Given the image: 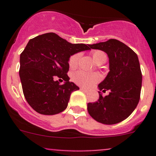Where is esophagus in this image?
Here are the masks:
<instances>
[{
    "label": "esophagus",
    "instance_id": "34e87169",
    "mask_svg": "<svg viewBox=\"0 0 156 156\" xmlns=\"http://www.w3.org/2000/svg\"><path fill=\"white\" fill-rule=\"evenodd\" d=\"M80 90H82L83 92H84V93H87V92H88L87 90L84 89V88H83V87H81V88H80Z\"/></svg>",
    "mask_w": 156,
    "mask_h": 156
}]
</instances>
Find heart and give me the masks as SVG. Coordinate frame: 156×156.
I'll use <instances>...</instances> for the list:
<instances>
[{
  "mask_svg": "<svg viewBox=\"0 0 156 156\" xmlns=\"http://www.w3.org/2000/svg\"><path fill=\"white\" fill-rule=\"evenodd\" d=\"M80 56H81V53H75L70 56L69 60V66L71 69L76 68L78 64ZM92 56L94 58V60L97 64L104 63L107 59V56L106 53L100 50H95L93 52ZM72 79L78 85L88 88L99 82L101 79V77L97 73H87L83 71H78L72 75Z\"/></svg>",
  "mask_w": 156,
  "mask_h": 156,
  "instance_id": "obj_1",
  "label": "heart"
}]
</instances>
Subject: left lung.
<instances>
[{"instance_id":"obj_1","label":"left lung","mask_w":156,"mask_h":156,"mask_svg":"<svg viewBox=\"0 0 156 156\" xmlns=\"http://www.w3.org/2000/svg\"><path fill=\"white\" fill-rule=\"evenodd\" d=\"M90 48L107 53L109 72L98 85L100 90L109 94L87 103L90 115L97 122L114 125L126 119L139 103L142 87V73L137 55L126 44L116 39L90 44Z\"/></svg>"}]
</instances>
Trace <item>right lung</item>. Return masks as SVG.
I'll use <instances>...</instances> for the list:
<instances>
[{
	"mask_svg": "<svg viewBox=\"0 0 156 156\" xmlns=\"http://www.w3.org/2000/svg\"><path fill=\"white\" fill-rule=\"evenodd\" d=\"M89 45L71 44L53 32L29 40L20 54V77L25 98L34 111L52 115L66 108L71 94L79 90L67 75L69 58L90 50ZM55 76L64 84L55 81Z\"/></svg>",
	"mask_w": 156,
	"mask_h": 156,
	"instance_id": "obj_1",
	"label": "right lung"
}]
</instances>
